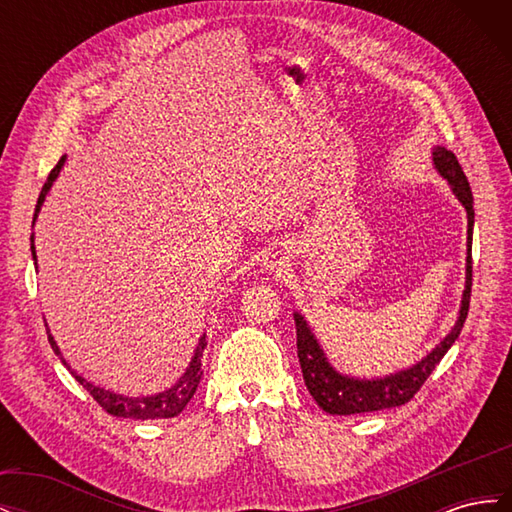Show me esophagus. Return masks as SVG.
<instances>
[{
    "label": "esophagus",
    "mask_w": 512,
    "mask_h": 512,
    "mask_svg": "<svg viewBox=\"0 0 512 512\" xmlns=\"http://www.w3.org/2000/svg\"><path fill=\"white\" fill-rule=\"evenodd\" d=\"M284 267H286V262L277 252H269L265 258H262V269L269 273H282Z\"/></svg>",
    "instance_id": "1"
}]
</instances>
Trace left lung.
I'll return each mask as SVG.
<instances>
[{
    "label": "left lung",
    "mask_w": 512,
    "mask_h": 512,
    "mask_svg": "<svg viewBox=\"0 0 512 512\" xmlns=\"http://www.w3.org/2000/svg\"><path fill=\"white\" fill-rule=\"evenodd\" d=\"M433 166L440 173L442 179L451 185L453 194L457 196L459 203L468 213V256H466V288L461 294V307L455 327L451 329L442 342L433 348L427 356H423L416 365L395 371L391 376L384 378H354L339 374V371L329 363L327 354H324L322 346L314 331L309 329L307 320L294 312V324H297V354L303 371V380L309 395L316 399V404L329 414H363V412H376L386 408L404 406L414 397V393L421 389L425 380L436 365L442 361V356L455 344L459 337L463 322L468 318L470 309V292H472V228H474V198L468 177L463 175V170L455 158L453 151L444 147H433Z\"/></svg>",
    "instance_id": "left-lung-1"
}]
</instances>
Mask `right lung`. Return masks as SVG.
I'll use <instances>...</instances> for the list:
<instances>
[{"mask_svg":"<svg viewBox=\"0 0 512 512\" xmlns=\"http://www.w3.org/2000/svg\"><path fill=\"white\" fill-rule=\"evenodd\" d=\"M64 162H66V156H61V160L57 162V166L51 170L49 179H46L44 188L40 192V198H38V205H36V213H34V222L38 218L40 213V207L44 203L46 194H49L53 181L57 179L59 170L64 168ZM32 256H34V265H38V258H36V245H34V235H32ZM46 333H49V344L51 348L55 350V354L61 359V363H64L68 367L70 374L79 380L83 384V389H87V393L94 397L98 404L113 416H121V418H136V421H153V418H173L177 414L183 412V408L188 406V401L194 397L196 389H198V382H200V376H203V371H200V367H203V352H205V346H207V333L200 335L198 344L194 348V354L190 359V365L188 369L183 371V376L170 386V389L162 391V393H156V395H147V397H128V395H119V393H113V391H106L102 389V386H96L94 382L85 380L83 376L76 374V371L66 363L64 356H61L59 352V346L55 342V337L51 335L49 331V324H46Z\"/></svg>","mask_w":512,"mask_h":512,"instance_id":"right-lung-1","label":"right lung"}]
</instances>
